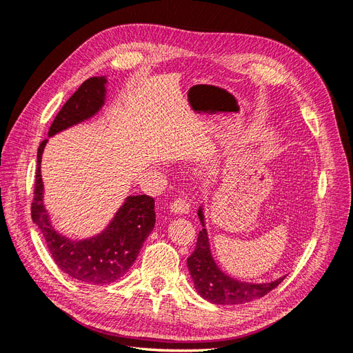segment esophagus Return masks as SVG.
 <instances>
[{
	"label": "esophagus",
	"instance_id": "1",
	"mask_svg": "<svg viewBox=\"0 0 353 353\" xmlns=\"http://www.w3.org/2000/svg\"><path fill=\"white\" fill-rule=\"evenodd\" d=\"M170 213H174V215H187L190 212V203L187 201V199L181 197L178 200H175L172 205L169 208Z\"/></svg>",
	"mask_w": 353,
	"mask_h": 353
}]
</instances>
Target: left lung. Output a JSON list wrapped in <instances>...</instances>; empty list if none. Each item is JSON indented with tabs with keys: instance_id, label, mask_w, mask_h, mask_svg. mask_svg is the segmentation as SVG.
Segmentation results:
<instances>
[{
	"instance_id": "obj_1",
	"label": "left lung",
	"mask_w": 353,
	"mask_h": 353,
	"mask_svg": "<svg viewBox=\"0 0 353 353\" xmlns=\"http://www.w3.org/2000/svg\"><path fill=\"white\" fill-rule=\"evenodd\" d=\"M197 215L203 230L199 232L193 254L187 259V266L196 290L203 299L216 305L248 303L268 294L284 280V276H281L271 283H245L221 271L210 252L203 206L199 208Z\"/></svg>"
}]
</instances>
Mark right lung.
<instances>
[{"label":"right lung","instance_id":"1","mask_svg":"<svg viewBox=\"0 0 353 353\" xmlns=\"http://www.w3.org/2000/svg\"><path fill=\"white\" fill-rule=\"evenodd\" d=\"M108 83L105 77L85 81L56 116L48 137L97 114L105 104ZM47 143L48 140H44L38 147L35 191L30 208L32 221L41 230L52 259L72 279L90 284H110L119 280L131 268L143 243L154 228V200L145 194L128 196L101 232L82 240L63 236L52 227L44 206L41 159Z\"/></svg>","mask_w":353,"mask_h":353}]
</instances>
